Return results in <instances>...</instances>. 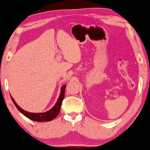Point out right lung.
<instances>
[{
    "instance_id": "1",
    "label": "right lung",
    "mask_w": 150,
    "mask_h": 150,
    "mask_svg": "<svg viewBox=\"0 0 150 150\" xmlns=\"http://www.w3.org/2000/svg\"><path fill=\"white\" fill-rule=\"evenodd\" d=\"M66 85L62 86L61 89V93L60 95H59L57 101L56 103V105L52 109H50L48 111L45 112H41V113H32V112H29L25 111V110H23L21 108H20L19 106L17 105V103H15V101L14 100V99L11 97L14 105H15V107H17V109L21 112L23 115H24L25 117H27V118L31 119L32 121H35L38 122H42V121H50L52 119L58 115L59 111H60V108L62 103V101L64 100V94H65V89H66Z\"/></svg>"
}]
</instances>
